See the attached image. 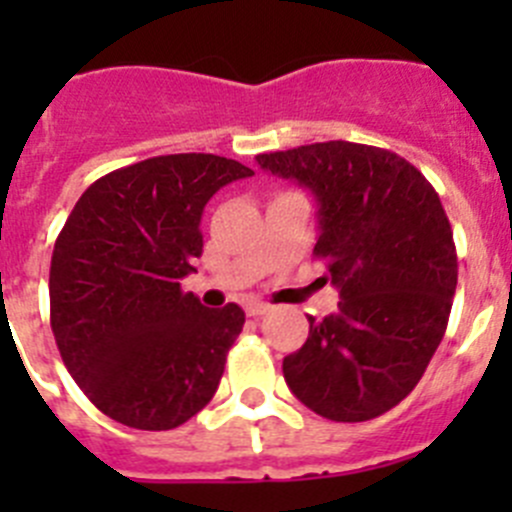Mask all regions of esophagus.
Segmentation results:
<instances>
[{"instance_id":"1","label":"esophagus","mask_w":512,"mask_h":512,"mask_svg":"<svg viewBox=\"0 0 512 512\" xmlns=\"http://www.w3.org/2000/svg\"><path fill=\"white\" fill-rule=\"evenodd\" d=\"M271 307L266 305V302H248L246 305V315L248 318H261V315H266Z\"/></svg>"}]
</instances>
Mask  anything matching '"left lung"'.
Here are the masks:
<instances>
[{
	"instance_id": "1",
	"label": "left lung",
	"mask_w": 512,
	"mask_h": 512,
	"mask_svg": "<svg viewBox=\"0 0 512 512\" xmlns=\"http://www.w3.org/2000/svg\"><path fill=\"white\" fill-rule=\"evenodd\" d=\"M261 169L305 184L320 210L312 256L341 289L284 359L297 400L336 423L400 405L436 354L456 292L454 233L431 182L387 148L328 140L259 153Z\"/></svg>"
}]
</instances>
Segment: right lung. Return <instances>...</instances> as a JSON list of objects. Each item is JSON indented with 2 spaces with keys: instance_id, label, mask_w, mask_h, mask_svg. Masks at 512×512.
<instances>
[{
  "instance_id": "right-lung-1",
  "label": "right lung",
  "mask_w": 512,
  "mask_h": 512,
  "mask_svg": "<svg viewBox=\"0 0 512 512\" xmlns=\"http://www.w3.org/2000/svg\"><path fill=\"white\" fill-rule=\"evenodd\" d=\"M248 166L171 153L110 171L81 194L51 259V328L81 392L112 420L171 431L215 395L246 315L182 292L202 256V210Z\"/></svg>"
}]
</instances>
